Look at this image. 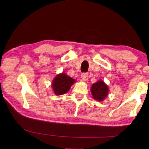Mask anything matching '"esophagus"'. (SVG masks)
Instances as JSON below:
<instances>
[{
  "instance_id": "obj_1",
  "label": "esophagus",
  "mask_w": 149,
  "mask_h": 149,
  "mask_svg": "<svg viewBox=\"0 0 149 149\" xmlns=\"http://www.w3.org/2000/svg\"><path fill=\"white\" fill-rule=\"evenodd\" d=\"M81 78L82 81H87L88 79V74L86 73H83L81 75Z\"/></svg>"
}]
</instances>
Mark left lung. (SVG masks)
<instances>
[{
	"label": "left lung",
	"instance_id": "8db88e82",
	"mask_svg": "<svg viewBox=\"0 0 149 149\" xmlns=\"http://www.w3.org/2000/svg\"><path fill=\"white\" fill-rule=\"evenodd\" d=\"M93 97L97 101H102L108 96V87L107 85L102 80H100L93 84L91 88Z\"/></svg>",
	"mask_w": 149,
	"mask_h": 149
}]
</instances>
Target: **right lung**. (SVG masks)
I'll return each instance as SVG.
<instances>
[{"instance_id": "add662e5", "label": "right lung", "mask_w": 149, "mask_h": 149, "mask_svg": "<svg viewBox=\"0 0 149 149\" xmlns=\"http://www.w3.org/2000/svg\"><path fill=\"white\" fill-rule=\"evenodd\" d=\"M75 82V80L65 74H58L52 81V87L56 95H64L70 90L72 85Z\"/></svg>"}]
</instances>
